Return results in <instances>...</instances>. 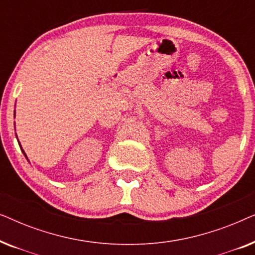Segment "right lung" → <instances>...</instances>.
<instances>
[{"label":"right lung","instance_id":"right-lung-1","mask_svg":"<svg viewBox=\"0 0 255 255\" xmlns=\"http://www.w3.org/2000/svg\"><path fill=\"white\" fill-rule=\"evenodd\" d=\"M17 140H18V139H17ZM18 144H19V141H18ZM19 147H20V148H22V146H20V144H19ZM22 152H23V154H24V155H25V158L27 159V156H26V154H25V152H24V151H23V149H22Z\"/></svg>","mask_w":255,"mask_h":255}]
</instances>
